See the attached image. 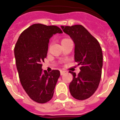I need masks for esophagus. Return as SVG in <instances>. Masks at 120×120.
Returning <instances> with one entry per match:
<instances>
[{"mask_svg": "<svg viewBox=\"0 0 120 120\" xmlns=\"http://www.w3.org/2000/svg\"><path fill=\"white\" fill-rule=\"evenodd\" d=\"M65 73V71H62V70H61V71H60V75H64Z\"/></svg>", "mask_w": 120, "mask_h": 120, "instance_id": "obj_1", "label": "esophagus"}]
</instances>
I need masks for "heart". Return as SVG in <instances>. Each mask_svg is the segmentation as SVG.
I'll list each match as a JSON object with an SVG mask.
<instances>
[{
  "label": "heart",
  "instance_id": "1",
  "mask_svg": "<svg viewBox=\"0 0 120 120\" xmlns=\"http://www.w3.org/2000/svg\"><path fill=\"white\" fill-rule=\"evenodd\" d=\"M70 40V39H68V38H64V39H62V40H61V44L64 43V42L67 41H68V40Z\"/></svg>",
  "mask_w": 120,
  "mask_h": 120
}]
</instances>
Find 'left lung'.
I'll use <instances>...</instances> for the list:
<instances>
[{
  "label": "left lung",
  "mask_w": 120,
  "mask_h": 120,
  "mask_svg": "<svg viewBox=\"0 0 120 120\" xmlns=\"http://www.w3.org/2000/svg\"><path fill=\"white\" fill-rule=\"evenodd\" d=\"M75 43V61L80 72L76 75L70 72L73 79L69 84L72 96L78 100L90 98L98 87L103 67V52L98 41L83 26H61Z\"/></svg>",
  "instance_id": "left-lung-1"
}]
</instances>
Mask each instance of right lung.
<instances>
[{"instance_id":"obj_1","label":"right lung","mask_w":120,"mask_h":120,"mask_svg":"<svg viewBox=\"0 0 120 120\" xmlns=\"http://www.w3.org/2000/svg\"><path fill=\"white\" fill-rule=\"evenodd\" d=\"M62 33L56 26L34 24L21 34L15 44L14 55L20 82L27 94L36 103H47L53 96L60 71L43 72L41 63L47 55L50 38Z\"/></svg>"}]
</instances>
